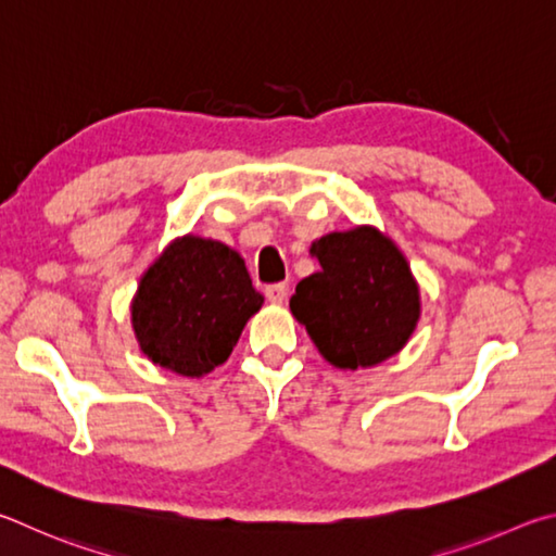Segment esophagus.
<instances>
[{
  "label": "esophagus",
  "mask_w": 556,
  "mask_h": 556,
  "mask_svg": "<svg viewBox=\"0 0 556 556\" xmlns=\"http://www.w3.org/2000/svg\"><path fill=\"white\" fill-rule=\"evenodd\" d=\"M266 298L270 300V303L280 305L288 298V283H273V286H268L266 288Z\"/></svg>",
  "instance_id": "obj_1"
}]
</instances>
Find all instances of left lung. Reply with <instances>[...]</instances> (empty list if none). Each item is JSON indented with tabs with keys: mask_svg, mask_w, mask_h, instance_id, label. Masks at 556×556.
I'll return each mask as SVG.
<instances>
[{
	"mask_svg": "<svg viewBox=\"0 0 556 556\" xmlns=\"http://www.w3.org/2000/svg\"><path fill=\"white\" fill-rule=\"evenodd\" d=\"M309 253L290 313L337 368H368L395 356L420 319V288L401 249L376 227L325 233Z\"/></svg>",
	"mask_w": 556,
	"mask_h": 556,
	"instance_id": "obj_1",
	"label": "left lung"
}]
</instances>
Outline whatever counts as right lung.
I'll return each mask as SVG.
<instances>
[{
    "label": "right lung",
    "instance_id": "1",
    "mask_svg": "<svg viewBox=\"0 0 556 556\" xmlns=\"http://www.w3.org/2000/svg\"><path fill=\"white\" fill-rule=\"evenodd\" d=\"M261 305L237 251L188 233L170 241L141 276L131 325L153 364L200 378L227 362Z\"/></svg>",
    "mask_w": 556,
    "mask_h": 556
}]
</instances>
